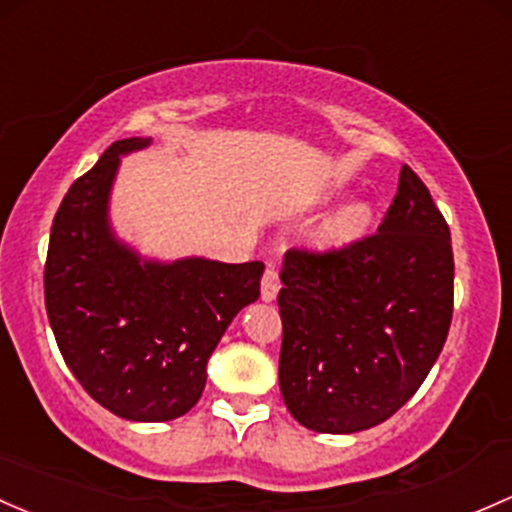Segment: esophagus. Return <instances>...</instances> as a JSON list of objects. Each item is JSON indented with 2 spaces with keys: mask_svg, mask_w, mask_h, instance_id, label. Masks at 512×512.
<instances>
[{
  "mask_svg": "<svg viewBox=\"0 0 512 512\" xmlns=\"http://www.w3.org/2000/svg\"><path fill=\"white\" fill-rule=\"evenodd\" d=\"M279 292V277L274 272V267H267L265 274H262V301H274Z\"/></svg>",
  "mask_w": 512,
  "mask_h": 512,
  "instance_id": "esophagus-1",
  "label": "esophagus"
}]
</instances>
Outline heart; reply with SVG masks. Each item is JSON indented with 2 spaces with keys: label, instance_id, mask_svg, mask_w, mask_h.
Instances as JSON below:
<instances>
[{
  "label": "heart",
  "instance_id": "heart-1",
  "mask_svg": "<svg viewBox=\"0 0 512 512\" xmlns=\"http://www.w3.org/2000/svg\"><path fill=\"white\" fill-rule=\"evenodd\" d=\"M375 208L370 201H348L321 223L319 242L324 247H348L363 240L373 225Z\"/></svg>",
  "mask_w": 512,
  "mask_h": 512
}]
</instances>
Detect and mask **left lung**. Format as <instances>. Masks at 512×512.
<instances>
[{"instance_id":"left-lung-1","label":"left lung","mask_w":512,"mask_h":512,"mask_svg":"<svg viewBox=\"0 0 512 512\" xmlns=\"http://www.w3.org/2000/svg\"><path fill=\"white\" fill-rule=\"evenodd\" d=\"M279 279V390L301 427H375L437 363L454 309V252L410 166L378 233L326 255L289 250Z\"/></svg>"}]
</instances>
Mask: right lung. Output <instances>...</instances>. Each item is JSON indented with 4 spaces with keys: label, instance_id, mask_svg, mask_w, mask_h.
<instances>
[{
    "label": "right lung",
    "instance_id": "add662e5",
    "mask_svg": "<svg viewBox=\"0 0 512 512\" xmlns=\"http://www.w3.org/2000/svg\"><path fill=\"white\" fill-rule=\"evenodd\" d=\"M152 137L112 144L68 188L48 242L46 311L63 360L105 410L169 422L201 400L225 328L260 297L262 262L159 260L120 238L110 201L122 159Z\"/></svg>",
    "mask_w": 512,
    "mask_h": 512
}]
</instances>
